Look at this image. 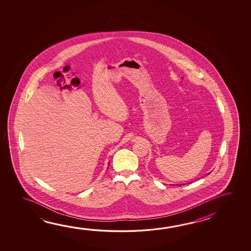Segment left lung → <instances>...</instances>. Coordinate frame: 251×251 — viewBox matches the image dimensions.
Instances as JSON below:
<instances>
[{"instance_id":"8db88e82","label":"left lung","mask_w":251,"mask_h":251,"mask_svg":"<svg viewBox=\"0 0 251 251\" xmlns=\"http://www.w3.org/2000/svg\"><path fill=\"white\" fill-rule=\"evenodd\" d=\"M184 185H185V184H184Z\"/></svg>"}]
</instances>
